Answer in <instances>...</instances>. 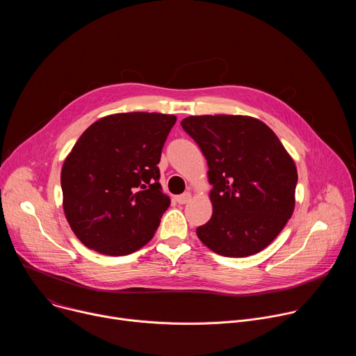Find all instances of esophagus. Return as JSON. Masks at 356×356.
<instances>
[{"label": "esophagus", "mask_w": 356, "mask_h": 356, "mask_svg": "<svg viewBox=\"0 0 356 356\" xmlns=\"http://www.w3.org/2000/svg\"><path fill=\"white\" fill-rule=\"evenodd\" d=\"M191 200V193L190 191H186L184 194H180L176 197V201L179 202V204H186V202H188Z\"/></svg>", "instance_id": "esophagus-1"}]
</instances>
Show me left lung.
<instances>
[{"mask_svg":"<svg viewBox=\"0 0 356 356\" xmlns=\"http://www.w3.org/2000/svg\"><path fill=\"white\" fill-rule=\"evenodd\" d=\"M183 129L209 165L213 216L197 228L213 252L245 258L265 249L294 211L297 169L276 134L248 115H190Z\"/></svg>","mask_w":356,"mask_h":356,"instance_id":"8db88e82","label":"left lung"}]
</instances>
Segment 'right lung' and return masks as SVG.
Returning a JSON list of instances; mask_svg holds the SVG:
<instances>
[{"label": "right lung", "mask_w": 356, "mask_h": 356, "mask_svg": "<svg viewBox=\"0 0 356 356\" xmlns=\"http://www.w3.org/2000/svg\"><path fill=\"white\" fill-rule=\"evenodd\" d=\"M175 122L169 114L122 113L83 132L60 175L63 211L83 245L124 257L154 238L170 206L158 163Z\"/></svg>", "instance_id": "right-lung-1"}]
</instances>
